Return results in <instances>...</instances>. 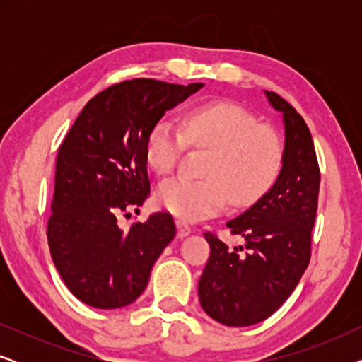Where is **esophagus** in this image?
Masks as SVG:
<instances>
[{
    "instance_id": "obj_1",
    "label": "esophagus",
    "mask_w": 362,
    "mask_h": 362,
    "mask_svg": "<svg viewBox=\"0 0 362 362\" xmlns=\"http://www.w3.org/2000/svg\"><path fill=\"white\" fill-rule=\"evenodd\" d=\"M176 227H177V237H180V239H182V237H186V235H189L191 230H192L191 226L185 221H176Z\"/></svg>"
}]
</instances>
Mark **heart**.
<instances>
[{
    "label": "heart",
    "instance_id": "b5f03b06",
    "mask_svg": "<svg viewBox=\"0 0 362 362\" xmlns=\"http://www.w3.org/2000/svg\"><path fill=\"white\" fill-rule=\"evenodd\" d=\"M211 148L202 180L177 176L160 186L156 199L166 211L187 221L204 219L224 209L227 201L247 206L279 177L285 146L274 128L230 102H209L186 113L182 128L160 118L148 132L145 155L158 175H170L186 150Z\"/></svg>",
    "mask_w": 362,
    "mask_h": 362
}]
</instances>
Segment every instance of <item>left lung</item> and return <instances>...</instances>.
I'll list each match as a JSON object with an SVG mask.
<instances>
[{
  "mask_svg": "<svg viewBox=\"0 0 362 362\" xmlns=\"http://www.w3.org/2000/svg\"><path fill=\"white\" fill-rule=\"evenodd\" d=\"M284 113L285 156L275 185L227 222L244 245L229 247L207 230L211 255L199 279L202 310L226 326L260 323L293 293L311 257L320 166L303 117L279 93L265 90Z\"/></svg>",
  "mask_w": 362,
  "mask_h": 362,
  "instance_id": "left-lung-1",
  "label": "left lung"
}]
</instances>
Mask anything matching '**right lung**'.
<instances>
[{
    "instance_id": "add662e5",
    "label": "right lung",
    "mask_w": 362,
    "mask_h": 362,
    "mask_svg": "<svg viewBox=\"0 0 362 362\" xmlns=\"http://www.w3.org/2000/svg\"><path fill=\"white\" fill-rule=\"evenodd\" d=\"M204 86L133 78L97 93L64 138L56 160L47 244L74 296L100 310L122 308L146 288L153 265L175 239L170 212L127 230L118 219L150 197L145 143L151 127Z\"/></svg>"
}]
</instances>
